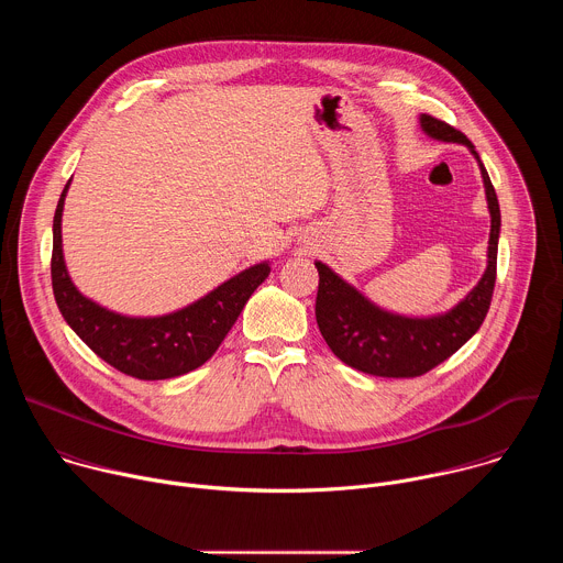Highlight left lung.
<instances>
[{"mask_svg":"<svg viewBox=\"0 0 563 563\" xmlns=\"http://www.w3.org/2000/svg\"><path fill=\"white\" fill-rule=\"evenodd\" d=\"M423 133L441 142H459L476 157L481 178L486 187L490 209V240H488V267L476 287L452 309L412 318L380 309L365 298L356 287L345 283L325 263L316 261L318 296H316V323L330 350L350 367L385 378H415L465 345L484 323L490 309L495 280H497V247L501 231V211L490 176L481 163L474 144L454 126L423 113L419 118Z\"/></svg>","mask_w":563,"mask_h":563,"instance_id":"left-lung-1","label":"left lung"}]
</instances>
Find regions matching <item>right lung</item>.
Returning <instances> with one entry per match:
<instances>
[{
    "label": "right lung",
    "instance_id": "1",
    "mask_svg": "<svg viewBox=\"0 0 563 563\" xmlns=\"http://www.w3.org/2000/svg\"><path fill=\"white\" fill-rule=\"evenodd\" d=\"M66 183L53 218L51 278L55 302L68 328L102 361L140 380L183 376L202 363L224 341L250 296L269 276V263H258L218 285L200 300L165 316H124L79 291L62 254V211Z\"/></svg>",
    "mask_w": 563,
    "mask_h": 563
}]
</instances>
